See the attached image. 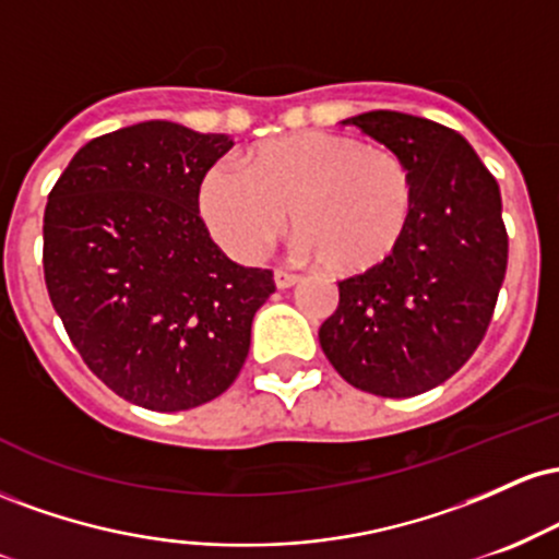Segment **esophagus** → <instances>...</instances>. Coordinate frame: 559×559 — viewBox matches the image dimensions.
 I'll use <instances>...</instances> for the list:
<instances>
[{"instance_id":"34e87169","label":"esophagus","mask_w":559,"mask_h":559,"mask_svg":"<svg viewBox=\"0 0 559 559\" xmlns=\"http://www.w3.org/2000/svg\"><path fill=\"white\" fill-rule=\"evenodd\" d=\"M273 281H275V286H278V288H292V286L299 284V275L288 273V271H275Z\"/></svg>"}]
</instances>
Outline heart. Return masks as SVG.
<instances>
[{
  "instance_id": "heart-1",
  "label": "heart",
  "mask_w": 559,
  "mask_h": 559,
  "mask_svg": "<svg viewBox=\"0 0 559 559\" xmlns=\"http://www.w3.org/2000/svg\"><path fill=\"white\" fill-rule=\"evenodd\" d=\"M415 202L413 170L396 152L331 131L260 141L243 170L215 163L197 191L199 217L230 258L260 260L288 210L294 252L338 278L386 265L407 239Z\"/></svg>"
}]
</instances>
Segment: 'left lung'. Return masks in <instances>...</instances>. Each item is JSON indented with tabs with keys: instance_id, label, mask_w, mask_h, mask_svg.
Masks as SVG:
<instances>
[{
	"instance_id": "1",
	"label": "left lung",
	"mask_w": 559,
	"mask_h": 559,
	"mask_svg": "<svg viewBox=\"0 0 559 559\" xmlns=\"http://www.w3.org/2000/svg\"><path fill=\"white\" fill-rule=\"evenodd\" d=\"M342 123L409 165L418 202L386 265L338 281V307L318 336L346 383L402 400L444 383L484 342L507 271L502 197L452 128L394 110Z\"/></svg>"
}]
</instances>
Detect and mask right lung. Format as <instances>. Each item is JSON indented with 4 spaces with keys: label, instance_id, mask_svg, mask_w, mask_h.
<instances>
[{
    "label": "right lung",
    "instance_id": "add662e5",
    "mask_svg": "<svg viewBox=\"0 0 559 559\" xmlns=\"http://www.w3.org/2000/svg\"><path fill=\"white\" fill-rule=\"evenodd\" d=\"M230 146L146 120L83 144L49 191V299L88 370L139 407L221 396L275 292L271 271L228 260L199 217V181Z\"/></svg>",
    "mask_w": 559,
    "mask_h": 559
}]
</instances>
